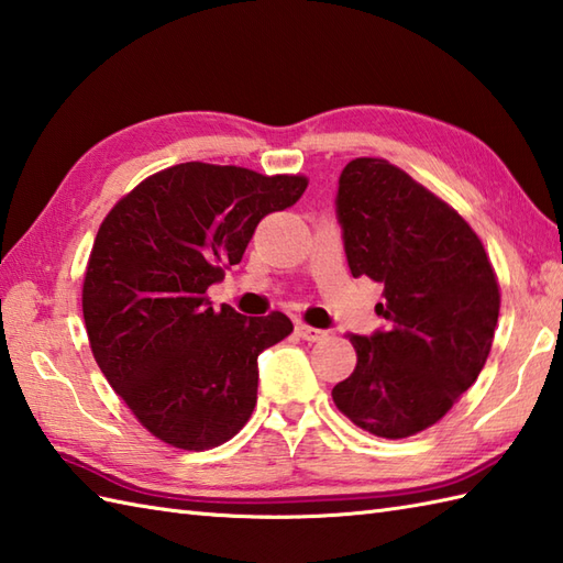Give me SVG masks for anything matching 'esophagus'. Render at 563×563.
<instances>
[{"mask_svg": "<svg viewBox=\"0 0 563 563\" xmlns=\"http://www.w3.org/2000/svg\"><path fill=\"white\" fill-rule=\"evenodd\" d=\"M297 336L300 339H305V341H321V339H327V331H321V329H314V327H309V324H297Z\"/></svg>", "mask_w": 563, "mask_h": 563, "instance_id": "1", "label": "esophagus"}]
</instances>
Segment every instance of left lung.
I'll return each instance as SVG.
<instances>
[{
  "label": "left lung",
  "mask_w": 563,
  "mask_h": 563,
  "mask_svg": "<svg viewBox=\"0 0 563 563\" xmlns=\"http://www.w3.org/2000/svg\"><path fill=\"white\" fill-rule=\"evenodd\" d=\"M353 278L382 283L385 331L351 336L355 369L333 387L336 409L377 438L438 423L492 351L500 288L470 222L382 157L345 164L336 198Z\"/></svg>",
  "instance_id": "8db88e82"
}]
</instances>
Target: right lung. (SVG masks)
<instances>
[{
    "label": "right lung",
    "instance_id": "obj_1",
    "mask_svg": "<svg viewBox=\"0 0 563 563\" xmlns=\"http://www.w3.org/2000/svg\"><path fill=\"white\" fill-rule=\"evenodd\" d=\"M307 184L302 174L186 162L147 176L103 218L81 285L89 345L118 397L166 445L218 448L254 413L258 353L290 336L292 321L230 305L214 312L208 288Z\"/></svg>",
    "mask_w": 563,
    "mask_h": 563
}]
</instances>
